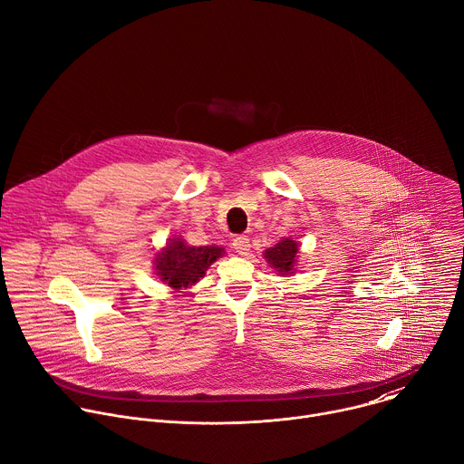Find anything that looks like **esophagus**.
<instances>
[{"label": "esophagus", "mask_w": 464, "mask_h": 464, "mask_svg": "<svg viewBox=\"0 0 464 464\" xmlns=\"http://www.w3.org/2000/svg\"><path fill=\"white\" fill-rule=\"evenodd\" d=\"M233 249L238 253V255H247L249 251V238L246 235H238L233 238Z\"/></svg>", "instance_id": "esophagus-1"}]
</instances>
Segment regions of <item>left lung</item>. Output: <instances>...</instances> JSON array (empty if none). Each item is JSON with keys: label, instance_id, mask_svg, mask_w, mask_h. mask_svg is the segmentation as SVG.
Instances as JSON below:
<instances>
[{"label": "left lung", "instance_id": "8db88e82", "mask_svg": "<svg viewBox=\"0 0 464 464\" xmlns=\"http://www.w3.org/2000/svg\"><path fill=\"white\" fill-rule=\"evenodd\" d=\"M295 253H297V242L290 238H283L281 242L276 244V247L266 249L264 253V258L270 262V266L276 268L279 274H294V262H295Z\"/></svg>", "mask_w": 464, "mask_h": 464}]
</instances>
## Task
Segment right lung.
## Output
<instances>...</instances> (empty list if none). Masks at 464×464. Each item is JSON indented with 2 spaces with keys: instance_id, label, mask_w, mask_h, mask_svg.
<instances>
[{
  "instance_id": "1",
  "label": "right lung",
  "mask_w": 464,
  "mask_h": 464,
  "mask_svg": "<svg viewBox=\"0 0 464 464\" xmlns=\"http://www.w3.org/2000/svg\"><path fill=\"white\" fill-rule=\"evenodd\" d=\"M222 247L187 246L181 238H172L165 251L156 258V270L161 281L174 288L188 286L206 276V270L218 256H222Z\"/></svg>"
}]
</instances>
